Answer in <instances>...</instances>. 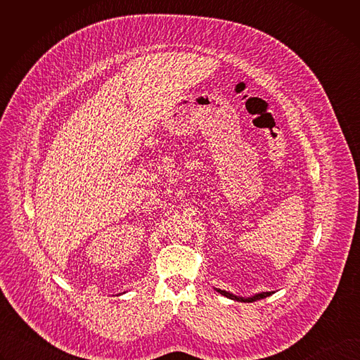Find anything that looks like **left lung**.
Instances as JSON below:
<instances>
[{"instance_id": "obj_1", "label": "left lung", "mask_w": 360, "mask_h": 360, "mask_svg": "<svg viewBox=\"0 0 360 360\" xmlns=\"http://www.w3.org/2000/svg\"><path fill=\"white\" fill-rule=\"evenodd\" d=\"M221 295H224V296H226V297H229V299H235V300H242V302H255V300H259V299H264V297H266V296H271L274 292H262V293H258V295H255V296H252V297H248V299H245V297H238V296H235V295H232V293H229V292H226V290H221V289H217Z\"/></svg>"}]
</instances>
